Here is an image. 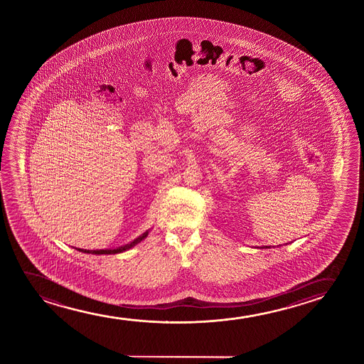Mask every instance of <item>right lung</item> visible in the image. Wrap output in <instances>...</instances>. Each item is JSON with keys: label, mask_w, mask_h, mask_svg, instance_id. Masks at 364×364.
I'll return each instance as SVG.
<instances>
[{"label": "right lung", "mask_w": 364, "mask_h": 364, "mask_svg": "<svg viewBox=\"0 0 364 364\" xmlns=\"http://www.w3.org/2000/svg\"><path fill=\"white\" fill-rule=\"evenodd\" d=\"M146 235H148V231L144 232V234L139 236L138 239H135L132 244L125 245L123 247H119V249L114 250H95V251H92V250H83V249H77L80 252H85V254H95V255H113V254H119V252H123V251H127V250H129L130 247H133L136 244H139L141 240H144L146 237Z\"/></svg>", "instance_id": "add662e5"}]
</instances>
